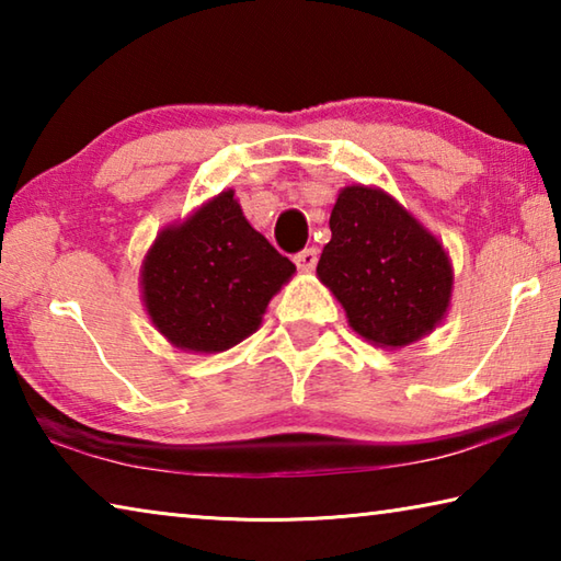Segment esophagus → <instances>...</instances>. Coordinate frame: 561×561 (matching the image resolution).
<instances>
[{
	"label": "esophagus",
	"instance_id": "obj_1",
	"mask_svg": "<svg viewBox=\"0 0 561 561\" xmlns=\"http://www.w3.org/2000/svg\"><path fill=\"white\" fill-rule=\"evenodd\" d=\"M317 260H319V254H317L314 247H307V250H301L299 254H294V264H297V267L304 270V272L314 270L317 267Z\"/></svg>",
	"mask_w": 561,
	"mask_h": 561
}]
</instances>
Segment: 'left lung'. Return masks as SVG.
<instances>
[{"instance_id": "left-lung-1", "label": "left lung", "mask_w": 561, "mask_h": 561, "mask_svg": "<svg viewBox=\"0 0 561 561\" xmlns=\"http://www.w3.org/2000/svg\"><path fill=\"white\" fill-rule=\"evenodd\" d=\"M319 279L374 346L401 348L440 324L453 297V264L405 207L378 187L348 185L329 217Z\"/></svg>"}]
</instances>
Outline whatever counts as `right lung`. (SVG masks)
<instances>
[{"label":"right lung","mask_w":561,"mask_h":561,"mask_svg":"<svg viewBox=\"0 0 561 561\" xmlns=\"http://www.w3.org/2000/svg\"><path fill=\"white\" fill-rule=\"evenodd\" d=\"M294 272L247 222L234 190H222L187 220L158 232L140 267V291L170 344L217 354L260 329L270 299Z\"/></svg>","instance_id":"right-lung-1"}]
</instances>
